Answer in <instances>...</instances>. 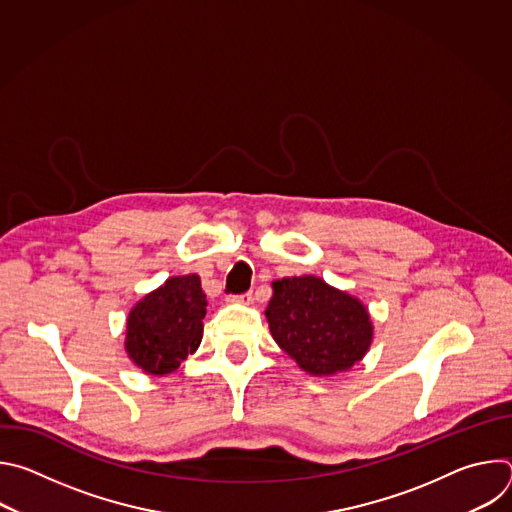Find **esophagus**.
<instances>
[{
	"label": "esophagus",
	"instance_id": "obj_1",
	"mask_svg": "<svg viewBox=\"0 0 512 512\" xmlns=\"http://www.w3.org/2000/svg\"><path fill=\"white\" fill-rule=\"evenodd\" d=\"M231 304H241V306H249L253 304V294L249 291V294H241V296H229L227 298Z\"/></svg>",
	"mask_w": 512,
	"mask_h": 512
}]
</instances>
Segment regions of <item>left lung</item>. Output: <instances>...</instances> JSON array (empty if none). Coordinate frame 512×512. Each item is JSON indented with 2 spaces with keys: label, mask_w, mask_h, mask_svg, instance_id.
<instances>
[{
  "label": "left lung",
  "mask_w": 512,
  "mask_h": 512,
  "mask_svg": "<svg viewBox=\"0 0 512 512\" xmlns=\"http://www.w3.org/2000/svg\"><path fill=\"white\" fill-rule=\"evenodd\" d=\"M265 316L279 348L314 377L348 371L373 342L367 306L314 275L273 281Z\"/></svg>",
  "instance_id": "1"
}]
</instances>
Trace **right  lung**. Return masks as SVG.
<instances>
[{
	"label": "right lung",
	"instance_id": "obj_1",
	"mask_svg": "<svg viewBox=\"0 0 512 512\" xmlns=\"http://www.w3.org/2000/svg\"><path fill=\"white\" fill-rule=\"evenodd\" d=\"M204 316L206 296L200 277H170L131 308L125 350L143 373H172L200 346Z\"/></svg>",
	"mask_w": 512,
	"mask_h": 512
}]
</instances>
